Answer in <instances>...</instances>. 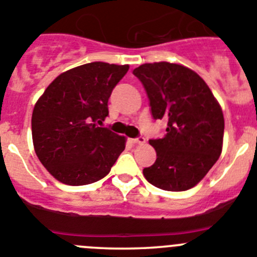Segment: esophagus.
<instances>
[{"label": "esophagus", "instance_id": "obj_1", "mask_svg": "<svg viewBox=\"0 0 257 257\" xmlns=\"http://www.w3.org/2000/svg\"><path fill=\"white\" fill-rule=\"evenodd\" d=\"M131 142L133 143V145H143V143L146 142V138L141 136V137H137V138H132Z\"/></svg>", "mask_w": 257, "mask_h": 257}]
</instances>
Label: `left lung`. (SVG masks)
I'll return each mask as SVG.
<instances>
[{
  "instance_id": "8db88e82",
  "label": "left lung",
  "mask_w": 257,
  "mask_h": 257,
  "mask_svg": "<svg viewBox=\"0 0 257 257\" xmlns=\"http://www.w3.org/2000/svg\"><path fill=\"white\" fill-rule=\"evenodd\" d=\"M133 74L145 87L155 120L168 123L163 138L150 140L156 161L143 169L152 186L187 191L207 174L221 154L224 116L205 80L191 69L161 61Z\"/></svg>"
}]
</instances>
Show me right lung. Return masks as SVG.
Here are the masks:
<instances>
[{
    "label": "right lung",
    "instance_id": "obj_1",
    "mask_svg": "<svg viewBox=\"0 0 257 257\" xmlns=\"http://www.w3.org/2000/svg\"><path fill=\"white\" fill-rule=\"evenodd\" d=\"M128 69L101 61L77 66L60 74L37 101L34 151L61 183L84 186L102 179L125 149V137L100 125L112 89Z\"/></svg>",
    "mask_w": 257,
    "mask_h": 257
}]
</instances>
